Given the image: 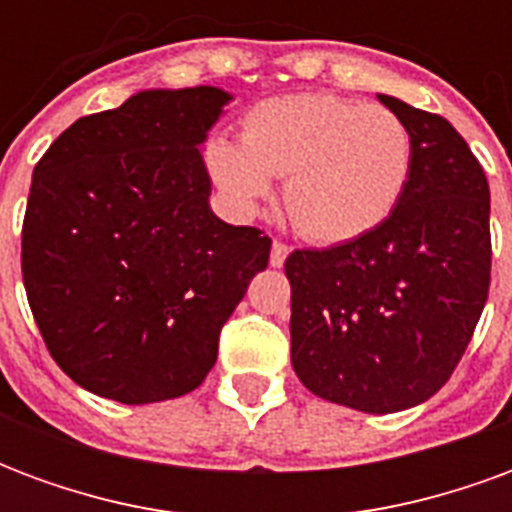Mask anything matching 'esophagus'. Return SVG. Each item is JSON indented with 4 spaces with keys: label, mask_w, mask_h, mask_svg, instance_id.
Segmentation results:
<instances>
[{
    "label": "esophagus",
    "mask_w": 512,
    "mask_h": 512,
    "mask_svg": "<svg viewBox=\"0 0 512 512\" xmlns=\"http://www.w3.org/2000/svg\"><path fill=\"white\" fill-rule=\"evenodd\" d=\"M288 255H290L288 244H282V241H274V244H271V266L274 268L282 266V263L288 260Z\"/></svg>",
    "instance_id": "esophagus-1"
}]
</instances>
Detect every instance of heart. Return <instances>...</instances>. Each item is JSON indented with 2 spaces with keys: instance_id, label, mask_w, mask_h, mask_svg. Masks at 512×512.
I'll list each match as a JSON object with an SVG mask.
<instances>
[{
  "instance_id": "1",
  "label": "heart",
  "mask_w": 512,
  "mask_h": 512,
  "mask_svg": "<svg viewBox=\"0 0 512 512\" xmlns=\"http://www.w3.org/2000/svg\"><path fill=\"white\" fill-rule=\"evenodd\" d=\"M213 183L252 211L285 178L290 222L315 244H345L395 213L414 169V139L392 109L329 93L268 98L244 117L241 139L205 147Z\"/></svg>"
}]
</instances>
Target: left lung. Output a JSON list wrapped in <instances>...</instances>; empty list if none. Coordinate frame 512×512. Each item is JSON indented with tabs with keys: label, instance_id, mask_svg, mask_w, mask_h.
Instances as JSON below:
<instances>
[{
	"label": "left lung",
	"instance_id": "obj_1",
	"mask_svg": "<svg viewBox=\"0 0 512 512\" xmlns=\"http://www.w3.org/2000/svg\"><path fill=\"white\" fill-rule=\"evenodd\" d=\"M414 139L395 213L329 249H296L290 362L312 395L392 414L447 384L491 285V191L463 136L441 115L378 95Z\"/></svg>",
	"mask_w": 512,
	"mask_h": 512
}]
</instances>
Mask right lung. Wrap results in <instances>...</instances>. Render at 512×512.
<instances>
[{
    "label": "right lung",
    "mask_w": 512,
    "mask_h": 512,
    "mask_svg": "<svg viewBox=\"0 0 512 512\" xmlns=\"http://www.w3.org/2000/svg\"><path fill=\"white\" fill-rule=\"evenodd\" d=\"M233 95L142 90L79 117L32 172L21 274L62 373L128 406L197 389L271 238L208 205L200 145Z\"/></svg>",
    "instance_id": "obj_1"
}]
</instances>
